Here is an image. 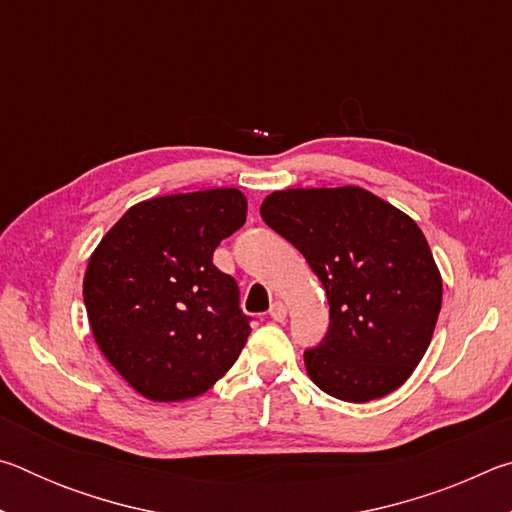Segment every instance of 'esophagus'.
Returning a JSON list of instances; mask_svg holds the SVG:
<instances>
[{
	"mask_svg": "<svg viewBox=\"0 0 512 512\" xmlns=\"http://www.w3.org/2000/svg\"><path fill=\"white\" fill-rule=\"evenodd\" d=\"M287 314H289V311H287V305H284V302H280V300L273 302V307H271V318L273 320L282 323V320H287Z\"/></svg>",
	"mask_w": 512,
	"mask_h": 512,
	"instance_id": "esophagus-1",
	"label": "esophagus"
}]
</instances>
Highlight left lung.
Returning <instances> with one entry per match:
<instances>
[{
  "label": "left lung",
  "mask_w": 512,
  "mask_h": 512,
  "mask_svg": "<svg viewBox=\"0 0 512 512\" xmlns=\"http://www.w3.org/2000/svg\"><path fill=\"white\" fill-rule=\"evenodd\" d=\"M266 225L296 246L323 284L329 329L305 352L309 379L343 402L400 388L427 352L443 277L409 214L357 185L282 189Z\"/></svg>",
  "instance_id": "8db88e82"
}]
</instances>
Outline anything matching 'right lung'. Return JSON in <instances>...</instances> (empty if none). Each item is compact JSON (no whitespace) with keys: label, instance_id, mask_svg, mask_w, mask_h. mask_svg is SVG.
Segmentation results:
<instances>
[{"label":"right lung","instance_id":"add662e5","mask_svg":"<svg viewBox=\"0 0 512 512\" xmlns=\"http://www.w3.org/2000/svg\"><path fill=\"white\" fill-rule=\"evenodd\" d=\"M235 187L149 198L103 235L83 277L94 341L146 400L183 402L237 361L250 325L239 289L212 264L246 223Z\"/></svg>","mask_w":512,"mask_h":512}]
</instances>
